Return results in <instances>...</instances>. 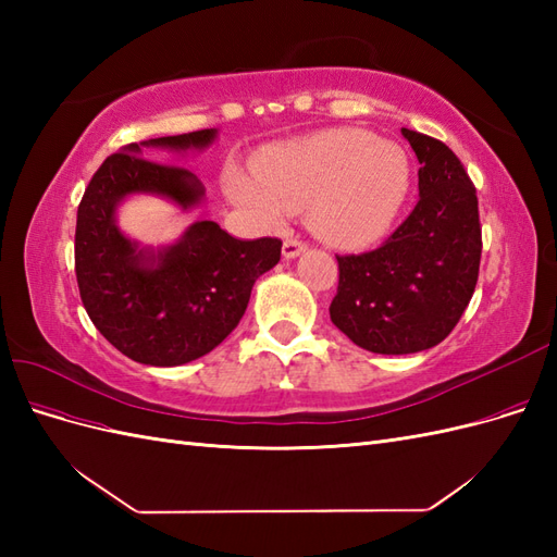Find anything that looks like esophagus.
I'll list each match as a JSON object with an SVG mask.
<instances>
[{"label": "esophagus", "instance_id": "1", "mask_svg": "<svg viewBox=\"0 0 557 557\" xmlns=\"http://www.w3.org/2000/svg\"><path fill=\"white\" fill-rule=\"evenodd\" d=\"M307 250V244L305 242H299V239H285L283 242V258L285 260H295L297 256H301V252Z\"/></svg>", "mask_w": 557, "mask_h": 557}]
</instances>
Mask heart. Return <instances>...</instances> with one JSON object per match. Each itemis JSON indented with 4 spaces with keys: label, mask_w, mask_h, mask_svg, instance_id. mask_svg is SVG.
<instances>
[{
    "label": "heart",
    "mask_w": 557,
    "mask_h": 557,
    "mask_svg": "<svg viewBox=\"0 0 557 557\" xmlns=\"http://www.w3.org/2000/svg\"><path fill=\"white\" fill-rule=\"evenodd\" d=\"M258 175L227 170L225 190L258 221L276 225L309 207V227L332 246L372 244L393 227L411 188V162L399 144L356 127L318 132L269 150Z\"/></svg>",
    "instance_id": "b5f03b06"
}]
</instances>
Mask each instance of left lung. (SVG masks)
<instances>
[{
    "label": "left lung",
    "mask_w": 557,
    "mask_h": 557,
    "mask_svg": "<svg viewBox=\"0 0 557 557\" xmlns=\"http://www.w3.org/2000/svg\"><path fill=\"white\" fill-rule=\"evenodd\" d=\"M420 162L418 205L376 250L336 256L332 323L352 344L407 356L442 344L479 281L481 223L474 183L440 139L401 127Z\"/></svg>",
    "instance_id": "obj_1"
}]
</instances>
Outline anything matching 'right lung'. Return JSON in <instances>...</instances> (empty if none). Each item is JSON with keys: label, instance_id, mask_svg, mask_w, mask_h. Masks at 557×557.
<instances>
[{"label": "right lung", "instance_id": "add662e5", "mask_svg": "<svg viewBox=\"0 0 557 557\" xmlns=\"http://www.w3.org/2000/svg\"><path fill=\"white\" fill-rule=\"evenodd\" d=\"M215 129L129 144L95 172L76 215V281L104 339L134 362L176 367L207 356L239 325L256 281L281 260V239H234L197 221L176 244L141 248L115 223L129 195H158L181 209L201 205L205 185L153 150H205ZM151 160L148 161L147 158Z\"/></svg>", "mask_w": 557, "mask_h": 557}]
</instances>
